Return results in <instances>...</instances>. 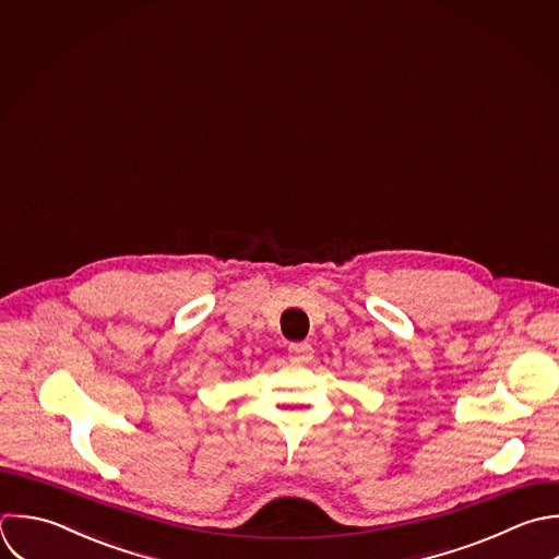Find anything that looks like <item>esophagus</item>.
I'll use <instances>...</instances> for the list:
<instances>
[{
	"mask_svg": "<svg viewBox=\"0 0 559 559\" xmlns=\"http://www.w3.org/2000/svg\"><path fill=\"white\" fill-rule=\"evenodd\" d=\"M311 357H313V348H311V344H307V342H294V344H289V359H292V364H309L311 361Z\"/></svg>",
	"mask_w": 559,
	"mask_h": 559,
	"instance_id": "esophagus-1",
	"label": "esophagus"
}]
</instances>
